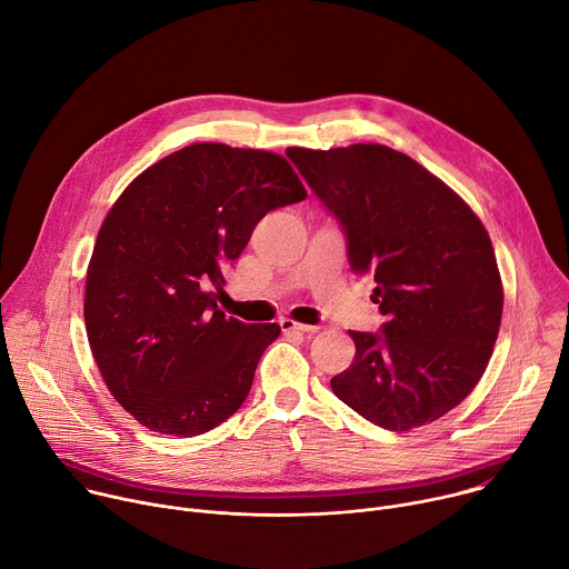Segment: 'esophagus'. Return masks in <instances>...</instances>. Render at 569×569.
Masks as SVG:
<instances>
[{"mask_svg":"<svg viewBox=\"0 0 569 569\" xmlns=\"http://www.w3.org/2000/svg\"><path fill=\"white\" fill-rule=\"evenodd\" d=\"M279 327L283 333H306V336H315L319 331V327H312V323H299L295 319H281Z\"/></svg>","mask_w":569,"mask_h":569,"instance_id":"esophagus-1","label":"esophagus"}]
</instances>
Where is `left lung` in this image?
<instances>
[{
	"label": "left lung",
	"mask_w": 569,
	"mask_h": 569,
	"mask_svg": "<svg viewBox=\"0 0 569 569\" xmlns=\"http://www.w3.org/2000/svg\"><path fill=\"white\" fill-rule=\"evenodd\" d=\"M286 154L340 222L353 272L371 274L380 333L349 331L356 358L333 393L402 432L441 419L479 382L505 292L491 238L419 161L380 143Z\"/></svg>",
	"instance_id": "8db88e82"
}]
</instances>
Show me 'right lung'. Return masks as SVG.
<instances>
[{
  "mask_svg": "<svg viewBox=\"0 0 569 569\" xmlns=\"http://www.w3.org/2000/svg\"><path fill=\"white\" fill-rule=\"evenodd\" d=\"M303 198L281 154L193 143L146 169L114 202L83 312L108 389L141 426L196 437L246 402L281 329L224 317L216 303L222 270L268 211Z\"/></svg>",
  "mask_w": 569,
  "mask_h": 569,
  "instance_id": "right-lung-1",
  "label": "right lung"
}]
</instances>
